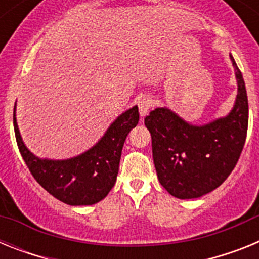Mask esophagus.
Masks as SVG:
<instances>
[{"instance_id":"obj_1","label":"esophagus","mask_w":259,"mask_h":259,"mask_svg":"<svg viewBox=\"0 0 259 259\" xmlns=\"http://www.w3.org/2000/svg\"><path fill=\"white\" fill-rule=\"evenodd\" d=\"M137 106H139V111H140V115L144 118V116L148 115L149 110L152 109V106H153L152 98L148 97V96H141V97L137 100Z\"/></svg>"}]
</instances>
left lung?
Returning <instances> with one entry per match:
<instances>
[{
	"label": "left lung",
	"instance_id": "obj_1",
	"mask_svg": "<svg viewBox=\"0 0 259 259\" xmlns=\"http://www.w3.org/2000/svg\"><path fill=\"white\" fill-rule=\"evenodd\" d=\"M230 57L237 79V96L227 116L193 125L170 109L158 107L144 119L152 135L158 180L176 198H198L218 188L242 152L248 132V96L241 71Z\"/></svg>",
	"mask_w": 259,
	"mask_h": 259
}]
</instances>
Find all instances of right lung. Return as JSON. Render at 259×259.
Wrapping results in <instances>:
<instances>
[{
  "instance_id": "obj_1",
  "label": "right lung",
  "mask_w": 259,
  "mask_h": 259,
  "mask_svg": "<svg viewBox=\"0 0 259 259\" xmlns=\"http://www.w3.org/2000/svg\"><path fill=\"white\" fill-rule=\"evenodd\" d=\"M139 123V109L134 106L111 123L106 134L93 148L70 159H41L23 143L15 118L14 131L23 159L36 182L53 197L80 206L104 200L116 182L125 137Z\"/></svg>"
}]
</instances>
